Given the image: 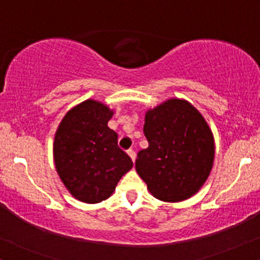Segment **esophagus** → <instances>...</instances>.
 I'll use <instances>...</instances> for the list:
<instances>
[{"instance_id": "1", "label": "esophagus", "mask_w": 260, "mask_h": 260, "mask_svg": "<svg viewBox=\"0 0 260 260\" xmlns=\"http://www.w3.org/2000/svg\"><path fill=\"white\" fill-rule=\"evenodd\" d=\"M127 155L130 156V158H131V160H133V162H135V160H136V153H135V151H134V150H129V151H127Z\"/></svg>"}]
</instances>
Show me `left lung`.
Wrapping results in <instances>:
<instances>
[{
  "mask_svg": "<svg viewBox=\"0 0 260 260\" xmlns=\"http://www.w3.org/2000/svg\"><path fill=\"white\" fill-rule=\"evenodd\" d=\"M149 147L138 153L136 171L153 197L181 202L207 181L214 138L202 114L185 99L171 98L145 114Z\"/></svg>",
  "mask_w": 260,
  "mask_h": 260,
  "instance_id": "obj_1",
  "label": "left lung"
}]
</instances>
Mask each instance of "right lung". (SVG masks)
<instances>
[{"mask_svg": "<svg viewBox=\"0 0 260 260\" xmlns=\"http://www.w3.org/2000/svg\"><path fill=\"white\" fill-rule=\"evenodd\" d=\"M114 110L94 99L64 115L55 131L53 158L69 193L84 203H99L115 191L133 161L118 146V134L108 126Z\"/></svg>", "mask_w": 260, "mask_h": 260, "instance_id": "1", "label": "right lung"}]
</instances>
